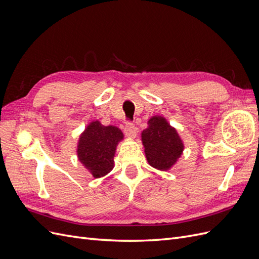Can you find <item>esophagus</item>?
I'll use <instances>...</instances> for the list:
<instances>
[{
    "label": "esophagus",
    "mask_w": 259,
    "mask_h": 259,
    "mask_svg": "<svg viewBox=\"0 0 259 259\" xmlns=\"http://www.w3.org/2000/svg\"><path fill=\"white\" fill-rule=\"evenodd\" d=\"M124 132H125V135L134 138L136 136V126L132 122L127 121L124 125Z\"/></svg>",
    "instance_id": "esophagus-1"
}]
</instances>
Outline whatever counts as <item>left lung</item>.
Returning a JSON list of instances; mask_svg holds the SVG:
<instances>
[{"label":"left lung","instance_id":"left-lung-1","mask_svg":"<svg viewBox=\"0 0 259 259\" xmlns=\"http://www.w3.org/2000/svg\"><path fill=\"white\" fill-rule=\"evenodd\" d=\"M142 133L147 160L158 169H168L183 153L184 145L175 128L163 116H152Z\"/></svg>","mask_w":259,"mask_h":259}]
</instances>
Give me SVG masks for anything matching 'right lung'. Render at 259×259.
Listing matches in <instances>:
<instances>
[{"label":"right lung","mask_w":259,"mask_h":259,"mask_svg":"<svg viewBox=\"0 0 259 259\" xmlns=\"http://www.w3.org/2000/svg\"><path fill=\"white\" fill-rule=\"evenodd\" d=\"M123 133L115 126H104L92 122L84 131L77 145V156L95 178L103 177L113 168V156Z\"/></svg>","instance_id":"1"}]
</instances>
